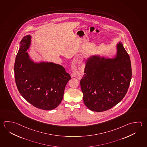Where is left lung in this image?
Here are the masks:
<instances>
[{
    "mask_svg": "<svg viewBox=\"0 0 147 147\" xmlns=\"http://www.w3.org/2000/svg\"><path fill=\"white\" fill-rule=\"evenodd\" d=\"M114 59L92 56L87 61L80 80L84 102L90 110L102 112L116 105L127 92L132 71L130 57L122 43Z\"/></svg>",
    "mask_w": 147,
    "mask_h": 147,
    "instance_id": "8db88e82",
    "label": "left lung"
}]
</instances>
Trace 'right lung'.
Here are the masks:
<instances>
[{
    "label": "right lung",
    "instance_id": "add662e5",
    "mask_svg": "<svg viewBox=\"0 0 147 147\" xmlns=\"http://www.w3.org/2000/svg\"><path fill=\"white\" fill-rule=\"evenodd\" d=\"M31 38L28 35L20 42L14 63L16 85L20 94L32 105L45 110H53L61 102L71 76L60 65L31 61L26 52Z\"/></svg>",
    "mask_w": 147,
    "mask_h": 147
}]
</instances>
